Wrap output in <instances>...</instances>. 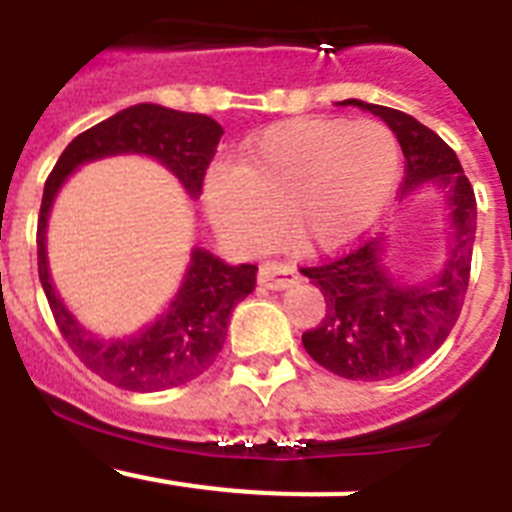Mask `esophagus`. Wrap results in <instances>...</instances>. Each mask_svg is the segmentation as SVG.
<instances>
[{
  "instance_id": "esophagus-1",
  "label": "esophagus",
  "mask_w": 512,
  "mask_h": 512,
  "mask_svg": "<svg viewBox=\"0 0 512 512\" xmlns=\"http://www.w3.org/2000/svg\"><path fill=\"white\" fill-rule=\"evenodd\" d=\"M297 279H300L297 269L287 264H277V261H269L259 269V284L266 289H287L297 284Z\"/></svg>"
}]
</instances>
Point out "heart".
<instances>
[{
  "mask_svg": "<svg viewBox=\"0 0 512 512\" xmlns=\"http://www.w3.org/2000/svg\"><path fill=\"white\" fill-rule=\"evenodd\" d=\"M397 184L400 146L387 125L302 117L248 138L235 166H210L202 200L241 251L264 248L279 217L300 246L341 251L382 220Z\"/></svg>",
  "mask_w": 512,
  "mask_h": 512,
  "instance_id": "1",
  "label": "heart"
}]
</instances>
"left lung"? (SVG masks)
Here are the masks:
<instances>
[{"label": "left lung", "mask_w": 512, "mask_h": 512, "mask_svg": "<svg viewBox=\"0 0 512 512\" xmlns=\"http://www.w3.org/2000/svg\"><path fill=\"white\" fill-rule=\"evenodd\" d=\"M338 104L372 112L397 135L408 161L402 200L420 187H436L446 200V256L418 282L392 269L384 233L343 259L302 269L325 297V318L302 333L305 351L338 377L374 382L423 364L454 328L469 284L477 202L456 153L415 117L361 99Z\"/></svg>", "instance_id": "1"}]
</instances>
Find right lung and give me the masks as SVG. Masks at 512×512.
Returning a JSON list of instances; mask_svg holds the SVG:
<instances>
[{"instance_id": "obj_1", "label": "right lung", "mask_w": 512, "mask_h": 512, "mask_svg": "<svg viewBox=\"0 0 512 512\" xmlns=\"http://www.w3.org/2000/svg\"><path fill=\"white\" fill-rule=\"evenodd\" d=\"M220 135L223 125L207 115L169 110L151 102L133 104L76 135L45 182L38 220L40 284L71 351L92 372L122 390H169L210 369L228 336L230 312L253 292L259 266L225 264L207 248L194 246L179 289L151 323L128 336H99L79 323L53 284L48 269V220L53 202L76 169L112 156L153 158L176 176L189 200H197Z\"/></svg>"}]
</instances>
